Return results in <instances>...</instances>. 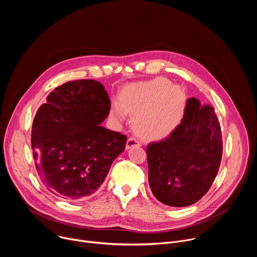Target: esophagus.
I'll use <instances>...</instances> for the list:
<instances>
[{
  "mask_svg": "<svg viewBox=\"0 0 257 257\" xmlns=\"http://www.w3.org/2000/svg\"><path fill=\"white\" fill-rule=\"evenodd\" d=\"M140 145H141L140 142L136 138L130 137L126 142V150H130L132 148H135V146H140Z\"/></svg>",
  "mask_w": 257,
  "mask_h": 257,
  "instance_id": "obj_1",
  "label": "esophagus"
}]
</instances>
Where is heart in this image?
Masks as SVG:
<instances>
[{
	"label": "heart",
	"instance_id": "heart-1",
	"mask_svg": "<svg viewBox=\"0 0 257 257\" xmlns=\"http://www.w3.org/2000/svg\"><path fill=\"white\" fill-rule=\"evenodd\" d=\"M186 104L184 91L164 77L126 85L119 94L113 115L132 117L134 132L146 140H161L172 134L182 121Z\"/></svg>",
	"mask_w": 257,
	"mask_h": 257
}]
</instances>
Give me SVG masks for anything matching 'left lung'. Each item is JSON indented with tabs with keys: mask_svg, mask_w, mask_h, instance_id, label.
I'll return each instance as SVG.
<instances>
[{
	"mask_svg": "<svg viewBox=\"0 0 257 257\" xmlns=\"http://www.w3.org/2000/svg\"><path fill=\"white\" fill-rule=\"evenodd\" d=\"M146 154L150 187L159 201L175 207L197 202L209 190L223 155L214 108L189 98L176 130L149 144Z\"/></svg>",
	"mask_w": 257,
	"mask_h": 257,
	"instance_id": "1",
	"label": "left lung"
}]
</instances>
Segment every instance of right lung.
Here are the masks:
<instances>
[{
  "mask_svg": "<svg viewBox=\"0 0 257 257\" xmlns=\"http://www.w3.org/2000/svg\"><path fill=\"white\" fill-rule=\"evenodd\" d=\"M109 109L103 85L91 79L64 83L40 106L31 149L36 171L50 192L77 201L101 186L127 141L126 135L100 125Z\"/></svg>",
  "mask_w": 257,
  "mask_h": 257,
  "instance_id": "1",
  "label": "right lung"
}]
</instances>
